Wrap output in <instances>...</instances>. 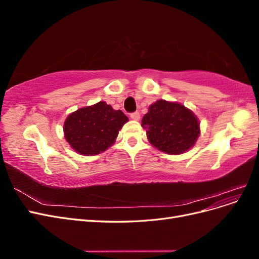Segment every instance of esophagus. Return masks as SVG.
<instances>
[{
  "label": "esophagus",
  "instance_id": "obj_1",
  "mask_svg": "<svg viewBox=\"0 0 259 259\" xmlns=\"http://www.w3.org/2000/svg\"><path fill=\"white\" fill-rule=\"evenodd\" d=\"M131 119L135 120V121H138V120L140 119V114H139V112H138V111H135V112L131 113Z\"/></svg>",
  "mask_w": 259,
  "mask_h": 259
}]
</instances>
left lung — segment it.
I'll use <instances>...</instances> for the list:
<instances>
[{
	"instance_id": "obj_1",
	"label": "left lung",
	"mask_w": 259,
	"mask_h": 259,
	"mask_svg": "<svg viewBox=\"0 0 259 259\" xmlns=\"http://www.w3.org/2000/svg\"><path fill=\"white\" fill-rule=\"evenodd\" d=\"M142 126L146 130L149 142L169 154L189 150L200 134L199 121L189 109L165 100H158L149 107Z\"/></svg>"
}]
</instances>
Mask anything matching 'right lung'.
Wrapping results in <instances>:
<instances>
[{"label":"right lung","mask_w":259,"mask_h":259,"mask_svg":"<svg viewBox=\"0 0 259 259\" xmlns=\"http://www.w3.org/2000/svg\"><path fill=\"white\" fill-rule=\"evenodd\" d=\"M128 117L104 101L70 114L65 122V137L76 152L93 155L110 147Z\"/></svg>","instance_id":"1"}]
</instances>
